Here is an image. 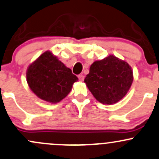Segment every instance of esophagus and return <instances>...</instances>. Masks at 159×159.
Segmentation results:
<instances>
[{
  "label": "esophagus",
  "mask_w": 159,
  "mask_h": 159,
  "mask_svg": "<svg viewBox=\"0 0 159 159\" xmlns=\"http://www.w3.org/2000/svg\"><path fill=\"white\" fill-rule=\"evenodd\" d=\"M78 79H79L80 81H84V75H78Z\"/></svg>",
  "instance_id": "34e87169"
}]
</instances>
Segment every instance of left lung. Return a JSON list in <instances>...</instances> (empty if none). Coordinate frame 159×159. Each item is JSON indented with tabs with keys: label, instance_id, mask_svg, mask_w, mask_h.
<instances>
[{
	"label": "left lung",
	"instance_id": "1",
	"mask_svg": "<svg viewBox=\"0 0 159 159\" xmlns=\"http://www.w3.org/2000/svg\"><path fill=\"white\" fill-rule=\"evenodd\" d=\"M133 78V71L128 62L110 55L90 66L84 82L99 102L111 105L126 95Z\"/></svg>",
	"mask_w": 159,
	"mask_h": 159
}]
</instances>
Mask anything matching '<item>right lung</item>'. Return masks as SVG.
<instances>
[{
  "mask_svg": "<svg viewBox=\"0 0 159 159\" xmlns=\"http://www.w3.org/2000/svg\"><path fill=\"white\" fill-rule=\"evenodd\" d=\"M29 88L39 98L56 103L71 91L72 84L78 81L71 70L46 51L29 66L26 73Z\"/></svg>",
  "mask_w": 159,
  "mask_h": 159,
  "instance_id": "right-lung-1",
  "label": "right lung"
}]
</instances>
